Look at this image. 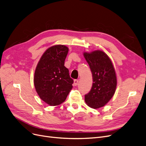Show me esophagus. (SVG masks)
I'll list each match as a JSON object with an SVG mask.
<instances>
[{
    "instance_id": "esophagus-1",
    "label": "esophagus",
    "mask_w": 146,
    "mask_h": 146,
    "mask_svg": "<svg viewBox=\"0 0 146 146\" xmlns=\"http://www.w3.org/2000/svg\"><path fill=\"white\" fill-rule=\"evenodd\" d=\"M78 82H79V80L78 79H75L74 80V85L75 86H77L78 85Z\"/></svg>"
}]
</instances>
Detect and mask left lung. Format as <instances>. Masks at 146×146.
Here are the masks:
<instances>
[{"mask_svg": "<svg viewBox=\"0 0 146 146\" xmlns=\"http://www.w3.org/2000/svg\"><path fill=\"white\" fill-rule=\"evenodd\" d=\"M84 56L92 73L93 85L85 96L89 107L98 109L106 105L114 95L117 84L115 70L110 58L100 50L84 52Z\"/></svg>", "mask_w": 146, "mask_h": 146, "instance_id": "obj_1", "label": "left lung"}]
</instances>
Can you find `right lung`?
<instances>
[{
    "instance_id": "obj_1",
    "label": "right lung",
    "mask_w": 146,
    "mask_h": 146,
    "mask_svg": "<svg viewBox=\"0 0 146 146\" xmlns=\"http://www.w3.org/2000/svg\"><path fill=\"white\" fill-rule=\"evenodd\" d=\"M68 50L62 44L48 47L36 65L34 77L35 90L40 98L50 106L63 103L73 88V80L64 66Z\"/></svg>"
}]
</instances>
